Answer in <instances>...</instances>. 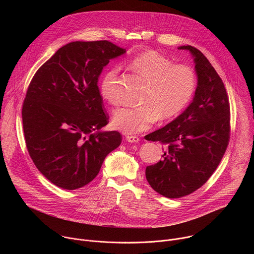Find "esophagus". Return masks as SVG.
Segmentation results:
<instances>
[{
  "instance_id": "34e87169",
  "label": "esophagus",
  "mask_w": 254,
  "mask_h": 254,
  "mask_svg": "<svg viewBox=\"0 0 254 254\" xmlns=\"http://www.w3.org/2000/svg\"><path fill=\"white\" fill-rule=\"evenodd\" d=\"M126 139L128 141V142H137L139 140L138 136H135V135H127Z\"/></svg>"
}]
</instances>
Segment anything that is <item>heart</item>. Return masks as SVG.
Here are the masks:
<instances>
[{
    "label": "heart",
    "mask_w": 254,
    "mask_h": 254,
    "mask_svg": "<svg viewBox=\"0 0 254 254\" xmlns=\"http://www.w3.org/2000/svg\"><path fill=\"white\" fill-rule=\"evenodd\" d=\"M131 68L147 82L140 106L119 110L113 117L115 128L124 133H136L150 128L159 119L171 120L182 113L194 96L197 79L194 70L173 61L156 51L138 54L130 61ZM120 69L108 68L99 82V93L108 103H121Z\"/></svg>",
    "instance_id": "1"
}]
</instances>
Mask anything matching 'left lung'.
I'll return each mask as SVG.
<instances>
[{
  "label": "left lung",
  "mask_w": 254,
  "mask_h": 254,
  "mask_svg": "<svg viewBox=\"0 0 254 254\" xmlns=\"http://www.w3.org/2000/svg\"><path fill=\"white\" fill-rule=\"evenodd\" d=\"M195 63L197 87L186 110L164 127L147 134V140L167 144L163 159L147 167L151 187L167 198L187 196L211 177L226 151L230 132V107L222 79L197 48L187 45Z\"/></svg>",
  "instance_id": "left-lung-1"
}]
</instances>
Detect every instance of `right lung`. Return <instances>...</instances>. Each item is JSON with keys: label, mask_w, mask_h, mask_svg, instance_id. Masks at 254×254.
<instances>
[{"label": "right lung", "mask_w": 254, "mask_h": 254, "mask_svg": "<svg viewBox=\"0 0 254 254\" xmlns=\"http://www.w3.org/2000/svg\"><path fill=\"white\" fill-rule=\"evenodd\" d=\"M127 51L112 42L75 41L56 51L36 72L22 108L26 146L51 183L81 188L97 176L105 157L122 142L108 124L98 78Z\"/></svg>", "instance_id": "obj_1"}]
</instances>
